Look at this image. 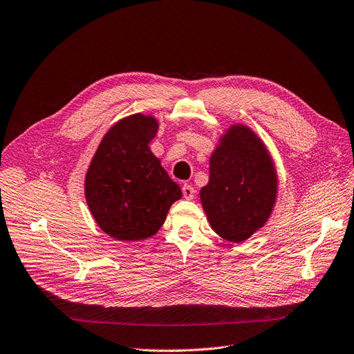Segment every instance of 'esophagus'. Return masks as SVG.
Masks as SVG:
<instances>
[{
	"label": "esophagus",
	"mask_w": 354,
	"mask_h": 354,
	"mask_svg": "<svg viewBox=\"0 0 354 354\" xmlns=\"http://www.w3.org/2000/svg\"><path fill=\"white\" fill-rule=\"evenodd\" d=\"M182 194H183V198L194 199V196H195V189H194L192 185H188V183H185V185L182 187Z\"/></svg>",
	"instance_id": "34e87169"
}]
</instances>
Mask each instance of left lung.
<instances>
[{
  "mask_svg": "<svg viewBox=\"0 0 354 354\" xmlns=\"http://www.w3.org/2000/svg\"><path fill=\"white\" fill-rule=\"evenodd\" d=\"M278 174L263 140L248 126H230L209 156V179L199 191L211 228L227 241L250 239L270 218Z\"/></svg>",
  "mask_w": 354,
  "mask_h": 354,
  "instance_id": "left-lung-1",
  "label": "left lung"
}]
</instances>
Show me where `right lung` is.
Here are the masks:
<instances>
[{
	"instance_id": "1",
	"label": "right lung",
	"mask_w": 354,
	"mask_h": 354,
	"mask_svg": "<svg viewBox=\"0 0 354 354\" xmlns=\"http://www.w3.org/2000/svg\"><path fill=\"white\" fill-rule=\"evenodd\" d=\"M159 122L142 113L118 120L105 133L85 175L88 208L104 233L120 241L155 236L169 208L182 198L149 143Z\"/></svg>"
}]
</instances>
